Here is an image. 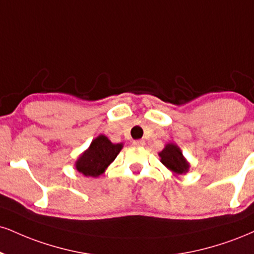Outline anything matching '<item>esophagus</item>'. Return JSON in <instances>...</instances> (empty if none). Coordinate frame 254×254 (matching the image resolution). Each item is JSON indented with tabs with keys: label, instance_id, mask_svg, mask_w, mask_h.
<instances>
[{
	"label": "esophagus",
	"instance_id": "obj_1",
	"mask_svg": "<svg viewBox=\"0 0 254 254\" xmlns=\"http://www.w3.org/2000/svg\"><path fill=\"white\" fill-rule=\"evenodd\" d=\"M132 144L135 146H143L145 144V142L143 139H136V140H133Z\"/></svg>",
	"mask_w": 254,
	"mask_h": 254
}]
</instances>
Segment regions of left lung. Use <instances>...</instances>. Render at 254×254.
<instances>
[{
	"label": "left lung",
	"instance_id": "left-lung-1",
	"mask_svg": "<svg viewBox=\"0 0 254 254\" xmlns=\"http://www.w3.org/2000/svg\"><path fill=\"white\" fill-rule=\"evenodd\" d=\"M160 157L162 163L174 173L183 174L188 172V162L185 160L181 150L175 144H167L166 148L160 152Z\"/></svg>",
	"mask_w": 254,
	"mask_h": 254
}]
</instances>
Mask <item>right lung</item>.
I'll use <instances>...</instances> for the list:
<instances>
[{
  "mask_svg": "<svg viewBox=\"0 0 254 254\" xmlns=\"http://www.w3.org/2000/svg\"><path fill=\"white\" fill-rule=\"evenodd\" d=\"M122 146V144H114L110 142L108 137L98 136L91 143L90 148L79 157L75 163L77 170L85 176L97 177L102 175L109 164L117 157Z\"/></svg>",
  "mask_w": 254,
  "mask_h": 254,
  "instance_id": "obj_1",
  "label": "right lung"
}]
</instances>
